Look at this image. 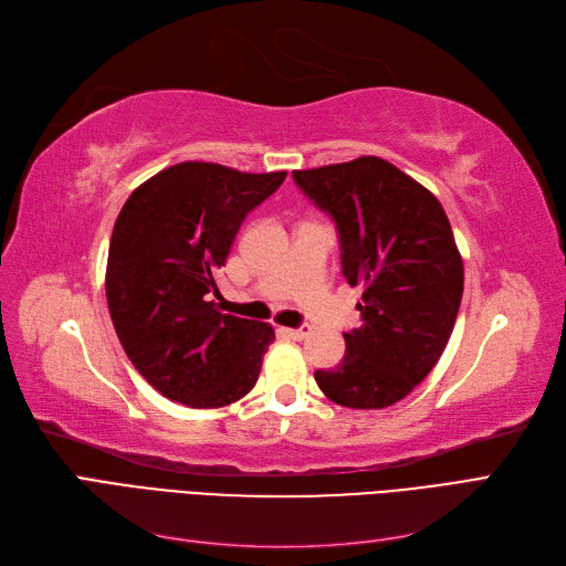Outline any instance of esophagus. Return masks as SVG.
I'll return each mask as SVG.
<instances>
[{
    "mask_svg": "<svg viewBox=\"0 0 566 566\" xmlns=\"http://www.w3.org/2000/svg\"><path fill=\"white\" fill-rule=\"evenodd\" d=\"M285 335L290 339H304L312 335V325H300V328H285Z\"/></svg>",
    "mask_w": 566,
    "mask_h": 566,
    "instance_id": "esophagus-1",
    "label": "esophagus"
}]
</instances>
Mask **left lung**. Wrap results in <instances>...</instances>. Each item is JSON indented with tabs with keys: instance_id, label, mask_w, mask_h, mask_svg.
Segmentation results:
<instances>
[{
	"instance_id": "8db88e82",
	"label": "left lung",
	"mask_w": 566,
	"mask_h": 566,
	"mask_svg": "<svg viewBox=\"0 0 566 566\" xmlns=\"http://www.w3.org/2000/svg\"><path fill=\"white\" fill-rule=\"evenodd\" d=\"M295 184L339 235L342 276L364 287L361 325L345 333V358L314 378L331 401L385 408L427 378L453 333L462 256L441 202L391 163L295 169Z\"/></svg>"
}]
</instances>
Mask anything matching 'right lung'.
Wrapping results in <instances>:
<instances>
[{
    "mask_svg": "<svg viewBox=\"0 0 566 566\" xmlns=\"http://www.w3.org/2000/svg\"><path fill=\"white\" fill-rule=\"evenodd\" d=\"M287 172L248 175L179 163L144 181L119 210L108 250V312L125 354L163 397L229 406L254 387L269 323L221 314L217 271L248 212Z\"/></svg>",
    "mask_w": 566,
    "mask_h": 566,
    "instance_id": "1",
    "label": "right lung"
}]
</instances>
